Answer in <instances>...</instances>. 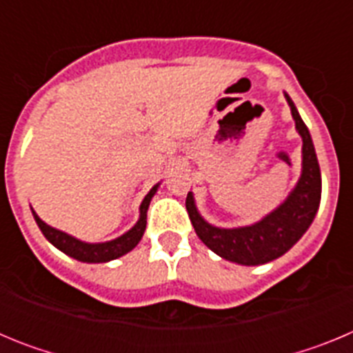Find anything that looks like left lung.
<instances>
[{
	"label": "left lung",
	"instance_id": "left-lung-1",
	"mask_svg": "<svg viewBox=\"0 0 353 353\" xmlns=\"http://www.w3.org/2000/svg\"><path fill=\"white\" fill-rule=\"evenodd\" d=\"M295 129L302 138V170L283 203L263 215L256 223L239 228H219L199 214L194 192L189 191L185 207L196 235L217 256L239 265H263L283 256L297 244L313 223L322 198V174L318 166L311 134L302 121L297 108L285 92Z\"/></svg>",
	"mask_w": 353,
	"mask_h": 353
}]
</instances>
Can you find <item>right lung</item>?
<instances>
[{
    "label": "right lung",
    "mask_w": 353,
    "mask_h": 353,
    "mask_svg": "<svg viewBox=\"0 0 353 353\" xmlns=\"http://www.w3.org/2000/svg\"><path fill=\"white\" fill-rule=\"evenodd\" d=\"M159 185H161V182L155 183L150 189L148 194L145 196V199L139 205L138 223L134 224L129 232H125L123 235L117 236L113 240H108V242H84V240L76 239V236L68 235V233L61 232V230H56V228L49 226L48 223H43L33 208H31V212H33V217H35V223L39 224L40 232L43 233V236L56 249H60L67 256L74 258L77 261H84V263H105V261L117 260V258L123 256V254L130 252L139 244V240L143 239V233L146 230V212H148L150 201H152V198L157 192Z\"/></svg>",
    "instance_id": "1"
}]
</instances>
